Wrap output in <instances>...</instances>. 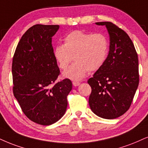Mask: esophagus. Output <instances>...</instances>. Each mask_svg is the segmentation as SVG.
Listing matches in <instances>:
<instances>
[{"mask_svg":"<svg viewBox=\"0 0 148 148\" xmlns=\"http://www.w3.org/2000/svg\"><path fill=\"white\" fill-rule=\"evenodd\" d=\"M79 84H80L79 82H77V81L73 82V85L74 86H79Z\"/></svg>","mask_w":148,"mask_h":148,"instance_id":"1","label":"esophagus"}]
</instances>
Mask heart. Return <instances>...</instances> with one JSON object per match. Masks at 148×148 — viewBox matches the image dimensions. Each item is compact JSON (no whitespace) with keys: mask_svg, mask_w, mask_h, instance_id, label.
<instances>
[{"mask_svg":"<svg viewBox=\"0 0 148 148\" xmlns=\"http://www.w3.org/2000/svg\"><path fill=\"white\" fill-rule=\"evenodd\" d=\"M108 38L101 33L91 34L73 31L64 38V45H58L53 56L60 69L64 70L73 60L74 62L63 73L64 77L79 80L87 72L99 70L108 53Z\"/></svg>","mask_w":148,"mask_h":148,"instance_id":"1","label":"heart"}]
</instances>
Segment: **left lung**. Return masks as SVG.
Here are the masks:
<instances>
[{
    "instance_id": "left-lung-1",
    "label": "left lung",
    "mask_w": 148,
    "mask_h": 148,
    "mask_svg": "<svg viewBox=\"0 0 148 148\" xmlns=\"http://www.w3.org/2000/svg\"><path fill=\"white\" fill-rule=\"evenodd\" d=\"M105 25L110 36L109 53L104 64L88 80L91 93V110L103 119H112L130 108L139 82L138 60L134 44L128 35L110 22Z\"/></svg>"
}]
</instances>
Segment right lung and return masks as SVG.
<instances>
[{
    "instance_id": "right-lung-1",
    "label": "right lung",
    "mask_w": 148,
    "mask_h": 148,
    "mask_svg": "<svg viewBox=\"0 0 148 148\" xmlns=\"http://www.w3.org/2000/svg\"><path fill=\"white\" fill-rule=\"evenodd\" d=\"M59 27H30L20 40L13 57L14 95L24 114L40 125H51L62 117L72 89L69 79L54 84L60 71L51 42Z\"/></svg>"
}]
</instances>
